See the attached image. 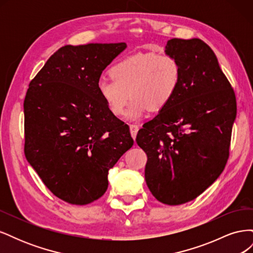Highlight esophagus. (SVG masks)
I'll return each instance as SVG.
<instances>
[{
    "mask_svg": "<svg viewBox=\"0 0 253 253\" xmlns=\"http://www.w3.org/2000/svg\"><path fill=\"white\" fill-rule=\"evenodd\" d=\"M138 126L136 125H129V131H131V135L133 137V139L136 138V135H137V132H138Z\"/></svg>",
    "mask_w": 253,
    "mask_h": 253,
    "instance_id": "34e87169",
    "label": "esophagus"
}]
</instances>
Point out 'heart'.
I'll return each instance as SVG.
<instances>
[{
    "label": "heart",
    "mask_w": 253,
    "mask_h": 253,
    "mask_svg": "<svg viewBox=\"0 0 253 253\" xmlns=\"http://www.w3.org/2000/svg\"><path fill=\"white\" fill-rule=\"evenodd\" d=\"M111 76L112 79L98 81L99 95L116 117L125 114L128 99H133L127 118L136 120L148 109L157 112L170 103L179 86L181 70L174 57L147 52L118 61Z\"/></svg>",
    "instance_id": "heart-1"
}]
</instances>
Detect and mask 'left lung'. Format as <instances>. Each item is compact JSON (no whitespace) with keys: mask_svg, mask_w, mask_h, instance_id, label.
Listing matches in <instances>:
<instances>
[{"mask_svg":"<svg viewBox=\"0 0 253 253\" xmlns=\"http://www.w3.org/2000/svg\"><path fill=\"white\" fill-rule=\"evenodd\" d=\"M166 53L178 61L177 91L136 137L148 162L144 177L160 203L193 201L224 171L236 117L234 90L215 53L201 39H171Z\"/></svg>","mask_w":253,"mask_h":253,"instance_id":"obj_1","label":"left lung"}]
</instances>
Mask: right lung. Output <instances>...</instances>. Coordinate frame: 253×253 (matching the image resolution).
<instances>
[{
  "mask_svg": "<svg viewBox=\"0 0 253 253\" xmlns=\"http://www.w3.org/2000/svg\"><path fill=\"white\" fill-rule=\"evenodd\" d=\"M126 43L65 45L30 81L24 100V153L53 195L87 205L109 186V170L134 140L97 88Z\"/></svg>",
  "mask_w": 253,
  "mask_h": 253,
  "instance_id": "1",
  "label": "right lung"
}]
</instances>
